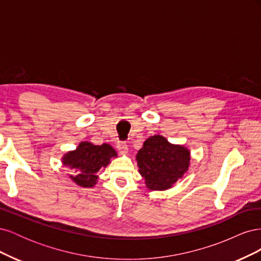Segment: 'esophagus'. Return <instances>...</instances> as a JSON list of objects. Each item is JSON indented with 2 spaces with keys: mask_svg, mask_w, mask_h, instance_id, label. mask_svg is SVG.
Listing matches in <instances>:
<instances>
[{
  "mask_svg": "<svg viewBox=\"0 0 261 261\" xmlns=\"http://www.w3.org/2000/svg\"><path fill=\"white\" fill-rule=\"evenodd\" d=\"M117 150L120 151L121 153H127L128 151V147L127 145H126V143H124V141H117Z\"/></svg>",
  "mask_w": 261,
  "mask_h": 261,
  "instance_id": "esophagus-1",
  "label": "esophagus"
}]
</instances>
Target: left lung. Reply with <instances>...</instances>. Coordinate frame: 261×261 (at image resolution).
<instances>
[{
  "label": "left lung",
  "mask_w": 261,
  "mask_h": 261,
  "mask_svg": "<svg viewBox=\"0 0 261 261\" xmlns=\"http://www.w3.org/2000/svg\"><path fill=\"white\" fill-rule=\"evenodd\" d=\"M139 173L152 191H164L184 175L191 152L183 146L172 145L163 136L149 137L137 155Z\"/></svg>",
  "instance_id": "1"
}]
</instances>
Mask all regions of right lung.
Segmentation results:
<instances>
[{
  "instance_id": "right-lung-1",
  "label": "right lung",
  "mask_w": 261,
  "mask_h": 261,
  "mask_svg": "<svg viewBox=\"0 0 261 261\" xmlns=\"http://www.w3.org/2000/svg\"><path fill=\"white\" fill-rule=\"evenodd\" d=\"M116 156L115 150L108 144L100 146L83 141L75 151H69L63 158V164L70 169H75L77 175H70L77 185L92 187L97 183V173L106 168L110 159Z\"/></svg>"
}]
</instances>
